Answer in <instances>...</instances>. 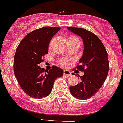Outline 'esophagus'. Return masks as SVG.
<instances>
[{
	"mask_svg": "<svg viewBox=\"0 0 123 123\" xmlns=\"http://www.w3.org/2000/svg\"><path fill=\"white\" fill-rule=\"evenodd\" d=\"M63 75L66 76H70L71 75V73L69 70H64L63 71Z\"/></svg>",
	"mask_w": 123,
	"mask_h": 123,
	"instance_id": "34e87169",
	"label": "esophagus"
}]
</instances>
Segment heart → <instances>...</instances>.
Returning <instances> with one entry per match:
<instances>
[{
	"instance_id": "b5f03b06",
	"label": "heart",
	"mask_w": 123,
	"mask_h": 123,
	"mask_svg": "<svg viewBox=\"0 0 123 123\" xmlns=\"http://www.w3.org/2000/svg\"><path fill=\"white\" fill-rule=\"evenodd\" d=\"M69 41H79V42H80L79 39L75 36H71L69 38ZM58 63H59V64H60V65L63 66V67H66V66L67 65V64H68L67 59L65 58H63L60 59L59 61H58Z\"/></svg>"
}]
</instances>
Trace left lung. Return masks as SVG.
<instances>
[{
	"mask_svg": "<svg viewBox=\"0 0 123 123\" xmlns=\"http://www.w3.org/2000/svg\"><path fill=\"white\" fill-rule=\"evenodd\" d=\"M67 29L82 37L84 52L76 69L83 71L80 83L70 86L71 95L78 99L86 100L97 93L104 84L109 70L108 53L103 43L95 34L84 28L67 27Z\"/></svg>",
	"mask_w": 123,
	"mask_h": 123,
	"instance_id": "left-lung-1",
	"label": "left lung"
}]
</instances>
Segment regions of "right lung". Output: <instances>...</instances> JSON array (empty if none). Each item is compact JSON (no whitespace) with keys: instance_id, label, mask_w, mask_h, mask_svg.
Masks as SVG:
<instances>
[{"instance_id":"add662e5","label":"right lung","mask_w":123,"mask_h":123,"mask_svg":"<svg viewBox=\"0 0 123 123\" xmlns=\"http://www.w3.org/2000/svg\"><path fill=\"white\" fill-rule=\"evenodd\" d=\"M60 29L50 26L36 29L24 37L17 48L13 60L15 76L22 89L31 97H47L56 78L63 76V71L58 67L52 66L46 73L39 66L48 54L52 37Z\"/></svg>"}]
</instances>
